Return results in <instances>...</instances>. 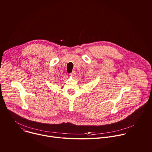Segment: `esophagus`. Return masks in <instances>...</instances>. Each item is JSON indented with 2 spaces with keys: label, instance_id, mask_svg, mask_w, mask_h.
I'll return each mask as SVG.
<instances>
[{
  "label": "esophagus",
  "instance_id": "1",
  "mask_svg": "<svg viewBox=\"0 0 152 152\" xmlns=\"http://www.w3.org/2000/svg\"><path fill=\"white\" fill-rule=\"evenodd\" d=\"M75 75H76V72H75V71H73L71 73H70V76H75Z\"/></svg>",
  "mask_w": 152,
  "mask_h": 152
}]
</instances>
